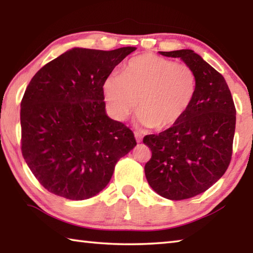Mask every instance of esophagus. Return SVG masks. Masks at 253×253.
<instances>
[{"instance_id":"esophagus-1","label":"esophagus","mask_w":253,"mask_h":253,"mask_svg":"<svg viewBox=\"0 0 253 253\" xmlns=\"http://www.w3.org/2000/svg\"><path fill=\"white\" fill-rule=\"evenodd\" d=\"M135 137H136V140H137V143H140V142H142V139H143V136L140 135L139 132L135 131Z\"/></svg>"}]
</instances>
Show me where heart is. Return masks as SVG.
Instances as JSON below:
<instances>
[{"instance_id": "b5f03b06", "label": "heart", "mask_w": 253, "mask_h": 253, "mask_svg": "<svg viewBox=\"0 0 253 253\" xmlns=\"http://www.w3.org/2000/svg\"><path fill=\"white\" fill-rule=\"evenodd\" d=\"M196 88V75L190 66L154 54L131 58L121 74L107 76L102 84L107 109L115 121H127L137 108L140 125L157 129L181 121Z\"/></svg>"}]
</instances>
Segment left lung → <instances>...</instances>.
<instances>
[{
	"instance_id": "left-lung-1",
	"label": "left lung",
	"mask_w": 253,
	"mask_h": 253,
	"mask_svg": "<svg viewBox=\"0 0 253 253\" xmlns=\"http://www.w3.org/2000/svg\"><path fill=\"white\" fill-rule=\"evenodd\" d=\"M160 53L181 58L198 80L194 100L181 121L143 139L152 151L145 164L148 184L163 198L179 201L203 193L228 169L237 111L223 76L193 50Z\"/></svg>"
}]
</instances>
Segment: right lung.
<instances>
[{
	"label": "right lung",
	"instance_id": "add662e5",
	"mask_svg": "<svg viewBox=\"0 0 253 253\" xmlns=\"http://www.w3.org/2000/svg\"><path fill=\"white\" fill-rule=\"evenodd\" d=\"M135 46L74 48L33 76L21 101V151L51 193L85 200L104 190L136 146L125 124L106 115L102 84Z\"/></svg>",
	"mask_w": 253,
	"mask_h": 253
}]
</instances>
